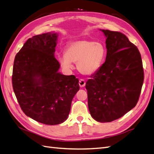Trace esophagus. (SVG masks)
Segmentation results:
<instances>
[{"instance_id":"1","label":"esophagus","mask_w":154,"mask_h":154,"mask_svg":"<svg viewBox=\"0 0 154 154\" xmlns=\"http://www.w3.org/2000/svg\"><path fill=\"white\" fill-rule=\"evenodd\" d=\"M85 81L83 79H80V81H79V85H80V87H83L85 85Z\"/></svg>"}]
</instances>
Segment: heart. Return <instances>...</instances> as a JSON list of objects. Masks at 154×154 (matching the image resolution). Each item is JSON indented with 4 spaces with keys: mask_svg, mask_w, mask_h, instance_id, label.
<instances>
[{
    "mask_svg": "<svg viewBox=\"0 0 154 154\" xmlns=\"http://www.w3.org/2000/svg\"><path fill=\"white\" fill-rule=\"evenodd\" d=\"M105 57L106 49L103 44L83 39L69 44L65 54L59 57V62L66 69L73 68L72 62L77 63L78 71L88 75L96 72L101 67Z\"/></svg>",
    "mask_w": 154,
    "mask_h": 154,
    "instance_id": "heart-1",
    "label": "heart"
}]
</instances>
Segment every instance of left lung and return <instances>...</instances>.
<instances>
[{"label": "left lung", "instance_id": "left-lung-1", "mask_svg": "<svg viewBox=\"0 0 154 154\" xmlns=\"http://www.w3.org/2000/svg\"><path fill=\"white\" fill-rule=\"evenodd\" d=\"M106 36L105 63L85 85L92 117L101 123L122 118L137 105L144 81L141 54L124 34L101 30Z\"/></svg>", "mask_w": 154, "mask_h": 154}]
</instances>
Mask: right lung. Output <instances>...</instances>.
<instances>
[{
  "mask_svg": "<svg viewBox=\"0 0 154 154\" xmlns=\"http://www.w3.org/2000/svg\"><path fill=\"white\" fill-rule=\"evenodd\" d=\"M58 35L47 32L27 40L15 58L13 88L22 110L41 123L64 122L80 89L75 76L58 72L54 53Z\"/></svg>",
  "mask_w": 154,
  "mask_h": 154,
  "instance_id": "right-lung-1",
  "label": "right lung"
}]
</instances>
